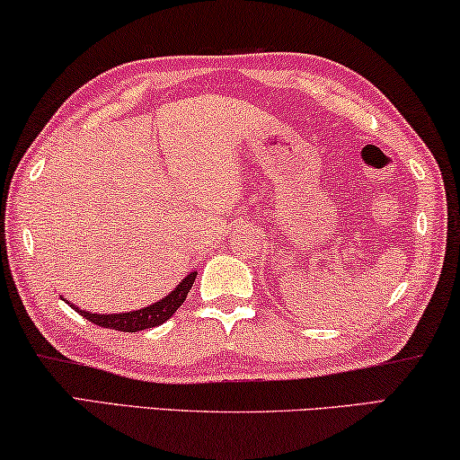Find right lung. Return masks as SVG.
<instances>
[{
	"label": "right lung",
	"mask_w": 460,
	"mask_h": 460,
	"mask_svg": "<svg viewBox=\"0 0 460 460\" xmlns=\"http://www.w3.org/2000/svg\"><path fill=\"white\" fill-rule=\"evenodd\" d=\"M196 280V272H190L181 280L176 290H172L170 295L155 305H149V307H143L138 311H130V313H116V315H100V313H90V311H82L79 307H71L75 309L79 315L85 317L87 322L96 323L100 327H111V330H119V332H143L149 330V327L162 325L164 322H167L173 313L178 311V307H181V303L186 301L188 293H190L192 284Z\"/></svg>",
	"instance_id": "add662e5"
}]
</instances>
